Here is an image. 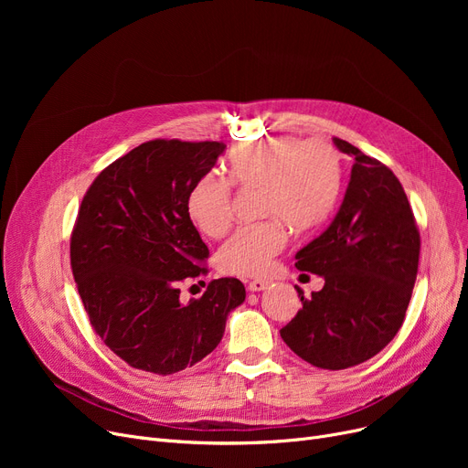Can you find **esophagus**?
Returning <instances> with one entry per match:
<instances>
[{
	"instance_id": "obj_1",
	"label": "esophagus",
	"mask_w": 468,
	"mask_h": 468,
	"mask_svg": "<svg viewBox=\"0 0 468 468\" xmlns=\"http://www.w3.org/2000/svg\"><path fill=\"white\" fill-rule=\"evenodd\" d=\"M269 286V281H263V279H254L249 282V290L250 292H261Z\"/></svg>"
}]
</instances>
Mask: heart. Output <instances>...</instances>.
Here are the masks:
<instances>
[{"instance_id":"b5f03b06","label":"heart","mask_w":468,"mask_h":468,"mask_svg":"<svg viewBox=\"0 0 468 468\" xmlns=\"http://www.w3.org/2000/svg\"><path fill=\"white\" fill-rule=\"evenodd\" d=\"M339 159L324 142L281 136L240 145L228 159V182L214 172L201 176L187 195L193 224L208 237H221L231 224V186L260 189L256 226L237 229L218 250L224 273H265L284 247V228L296 233L316 228L328 216L339 191Z\"/></svg>"}]
</instances>
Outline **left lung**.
<instances>
[{
    "label": "left lung",
    "instance_id": "8db88e82",
    "mask_svg": "<svg viewBox=\"0 0 468 468\" xmlns=\"http://www.w3.org/2000/svg\"><path fill=\"white\" fill-rule=\"evenodd\" d=\"M355 159L330 228L296 254V267L324 277L281 330L286 346L324 370L370 360L404 323L420 267L421 237L406 191L387 165L334 138Z\"/></svg>",
    "mask_w": 468,
    "mask_h": 468
}]
</instances>
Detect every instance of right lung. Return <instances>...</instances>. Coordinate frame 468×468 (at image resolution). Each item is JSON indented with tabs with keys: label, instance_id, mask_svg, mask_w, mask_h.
Instances as JSON below:
<instances>
[{
	"label": "right lung",
	"instance_id": "add662e5",
	"mask_svg": "<svg viewBox=\"0 0 468 468\" xmlns=\"http://www.w3.org/2000/svg\"><path fill=\"white\" fill-rule=\"evenodd\" d=\"M224 142L150 140L108 165L87 189L69 263L92 330L136 370L170 376L216 349L244 284L212 281L180 303V284L208 273L210 256L187 212Z\"/></svg>",
	"mask_w": 468,
	"mask_h": 468
}]
</instances>
